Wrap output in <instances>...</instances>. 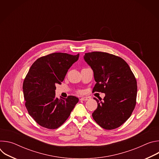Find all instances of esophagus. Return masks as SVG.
Returning a JSON list of instances; mask_svg holds the SVG:
<instances>
[{"mask_svg":"<svg viewBox=\"0 0 159 159\" xmlns=\"http://www.w3.org/2000/svg\"><path fill=\"white\" fill-rule=\"evenodd\" d=\"M89 99H90V98H89V97H82L80 99V100H82V101H87Z\"/></svg>","mask_w":159,"mask_h":159,"instance_id":"1","label":"esophagus"}]
</instances>
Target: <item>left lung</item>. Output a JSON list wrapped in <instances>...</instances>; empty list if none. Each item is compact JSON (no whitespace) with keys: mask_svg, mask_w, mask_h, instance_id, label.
<instances>
[{"mask_svg":"<svg viewBox=\"0 0 159 159\" xmlns=\"http://www.w3.org/2000/svg\"><path fill=\"white\" fill-rule=\"evenodd\" d=\"M85 62L91 67L96 82L93 92L105 94L102 101L94 98L98 107L93 113L102 128L112 129L123 125L136 105L137 80L128 63L121 58L105 52L86 53Z\"/></svg>","mask_w":159,"mask_h":159,"instance_id":"1","label":"left lung"}]
</instances>
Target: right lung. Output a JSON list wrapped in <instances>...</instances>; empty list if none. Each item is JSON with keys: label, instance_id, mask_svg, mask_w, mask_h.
I'll return each mask as SVG.
<instances>
[{"label": "right lung", "instance_id": "right-lung-1", "mask_svg": "<svg viewBox=\"0 0 159 159\" xmlns=\"http://www.w3.org/2000/svg\"><path fill=\"white\" fill-rule=\"evenodd\" d=\"M79 53H53L37 59L31 65L22 89L30 115L43 127L56 129L69 117L79 98L55 97L56 85L61 84Z\"/></svg>", "mask_w": 159, "mask_h": 159}]
</instances>
